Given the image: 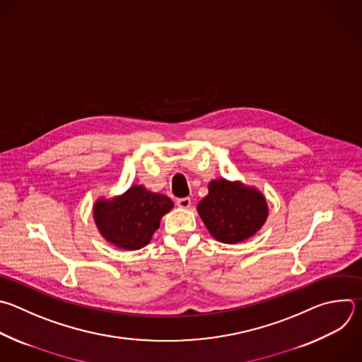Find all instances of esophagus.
I'll list each match as a JSON object with an SVG mask.
<instances>
[{
	"mask_svg": "<svg viewBox=\"0 0 362 362\" xmlns=\"http://www.w3.org/2000/svg\"><path fill=\"white\" fill-rule=\"evenodd\" d=\"M176 204H177L179 207H182V209H189V207L192 206V200H190V197H183V199H177Z\"/></svg>",
	"mask_w": 362,
	"mask_h": 362,
	"instance_id": "1",
	"label": "esophagus"
}]
</instances>
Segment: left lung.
<instances>
[{"mask_svg": "<svg viewBox=\"0 0 362 362\" xmlns=\"http://www.w3.org/2000/svg\"><path fill=\"white\" fill-rule=\"evenodd\" d=\"M197 204L209 233L220 243L237 245L255 235L269 217L266 196L240 180L214 179Z\"/></svg>", "mask_w": 362, "mask_h": 362, "instance_id": "1", "label": "left lung"}]
</instances>
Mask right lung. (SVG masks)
<instances>
[{
	"label": "right lung",
	"mask_w": 362,
	"mask_h": 362,
	"mask_svg": "<svg viewBox=\"0 0 362 362\" xmlns=\"http://www.w3.org/2000/svg\"><path fill=\"white\" fill-rule=\"evenodd\" d=\"M172 209L173 202L168 196L134 185L122 194L96 199L92 213L99 234L107 243L132 252L149 245L162 217Z\"/></svg>",
	"instance_id": "add662e5"
}]
</instances>
